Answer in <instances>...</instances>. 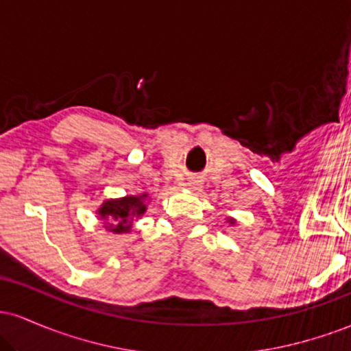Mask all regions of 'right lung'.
I'll use <instances>...</instances> for the list:
<instances>
[{"instance_id": "add662e5", "label": "right lung", "mask_w": 351, "mask_h": 351, "mask_svg": "<svg viewBox=\"0 0 351 351\" xmlns=\"http://www.w3.org/2000/svg\"><path fill=\"white\" fill-rule=\"evenodd\" d=\"M147 193L140 196H125L120 199H107L99 208L97 215L102 221H106L108 231L115 234L130 232L132 224L136 217H140L147 211Z\"/></svg>"}]
</instances>
